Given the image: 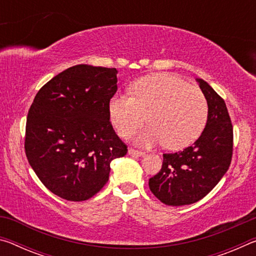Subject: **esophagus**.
<instances>
[{
    "instance_id": "obj_1",
    "label": "esophagus",
    "mask_w": 256,
    "mask_h": 256,
    "mask_svg": "<svg viewBox=\"0 0 256 256\" xmlns=\"http://www.w3.org/2000/svg\"><path fill=\"white\" fill-rule=\"evenodd\" d=\"M128 154L136 156V157H144V156H146V152H144V151H141V150H136V149L130 148L128 149Z\"/></svg>"
}]
</instances>
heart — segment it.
<instances>
[{
    "label": "heart",
    "instance_id": "heart-1",
    "mask_svg": "<svg viewBox=\"0 0 256 256\" xmlns=\"http://www.w3.org/2000/svg\"><path fill=\"white\" fill-rule=\"evenodd\" d=\"M132 97L116 94L108 110L116 131L132 136L146 120L148 126L138 134L144 146L164 144L180 150L201 136L208 118V102L200 89L170 73H156L133 82Z\"/></svg>",
    "mask_w": 256,
    "mask_h": 256
}]
</instances>
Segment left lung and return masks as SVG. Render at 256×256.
Masks as SVG:
<instances>
[{"mask_svg": "<svg viewBox=\"0 0 256 256\" xmlns=\"http://www.w3.org/2000/svg\"><path fill=\"white\" fill-rule=\"evenodd\" d=\"M208 102V120L193 146L164 154L162 170L149 180L150 190L167 206H180L204 198L226 174L232 157V124L224 99L196 79Z\"/></svg>", "mask_w": 256, "mask_h": 256, "instance_id": "1", "label": "left lung"}]
</instances>
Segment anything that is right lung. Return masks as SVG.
<instances>
[{
    "instance_id": "add662e5",
    "label": "right lung",
    "mask_w": 256,
    "mask_h": 256,
    "mask_svg": "<svg viewBox=\"0 0 256 256\" xmlns=\"http://www.w3.org/2000/svg\"><path fill=\"white\" fill-rule=\"evenodd\" d=\"M116 74L115 68H68L42 86L30 106L26 156L42 183L64 200L96 196L108 182L112 160L128 152L108 110Z\"/></svg>"
}]
</instances>
